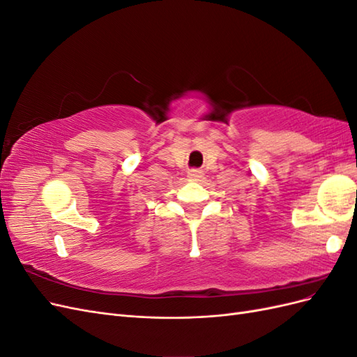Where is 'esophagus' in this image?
<instances>
[{
	"label": "esophagus",
	"mask_w": 357,
	"mask_h": 357,
	"mask_svg": "<svg viewBox=\"0 0 357 357\" xmlns=\"http://www.w3.org/2000/svg\"><path fill=\"white\" fill-rule=\"evenodd\" d=\"M188 177L190 178V180H193V181H197V180H199L201 177H202V171L201 169H190L189 172H188Z\"/></svg>",
	"instance_id": "34e87169"
}]
</instances>
